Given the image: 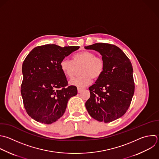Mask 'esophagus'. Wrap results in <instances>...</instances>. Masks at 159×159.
<instances>
[{
  "mask_svg": "<svg viewBox=\"0 0 159 159\" xmlns=\"http://www.w3.org/2000/svg\"><path fill=\"white\" fill-rule=\"evenodd\" d=\"M83 90V88H78V93H80Z\"/></svg>",
  "mask_w": 159,
  "mask_h": 159,
  "instance_id": "34e87169",
  "label": "esophagus"
}]
</instances>
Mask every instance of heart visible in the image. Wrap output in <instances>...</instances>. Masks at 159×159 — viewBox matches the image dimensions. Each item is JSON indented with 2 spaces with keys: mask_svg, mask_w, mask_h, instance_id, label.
I'll return each mask as SVG.
<instances>
[{
  "mask_svg": "<svg viewBox=\"0 0 159 159\" xmlns=\"http://www.w3.org/2000/svg\"><path fill=\"white\" fill-rule=\"evenodd\" d=\"M60 68L68 78L75 76L78 69L80 68V77L71 80L70 83L77 87H84L89 85L93 80L98 79L102 74L104 69V60L96 56L91 51L84 50L75 54L72 60L67 58H63L60 64Z\"/></svg>",
  "mask_w": 159,
  "mask_h": 159,
  "instance_id": "b5f03b06",
  "label": "heart"
}]
</instances>
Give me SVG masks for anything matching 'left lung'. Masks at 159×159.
I'll list each match as a JSON object with an SVG mask.
<instances>
[{
  "label": "left lung",
  "mask_w": 159,
  "mask_h": 159,
  "mask_svg": "<svg viewBox=\"0 0 159 159\" xmlns=\"http://www.w3.org/2000/svg\"><path fill=\"white\" fill-rule=\"evenodd\" d=\"M84 48L98 52L104 61L102 75L89 88L90 98L85 103L86 109L99 122H112L126 112L134 93L131 62L114 45L98 43Z\"/></svg>",
  "instance_id": "left-lung-1"
}]
</instances>
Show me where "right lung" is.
Wrapping results in <instances>:
<instances>
[{"label": "right lung", "mask_w": 159, "mask_h": 159, "mask_svg": "<svg viewBox=\"0 0 159 159\" xmlns=\"http://www.w3.org/2000/svg\"><path fill=\"white\" fill-rule=\"evenodd\" d=\"M80 47L48 44L34 48L22 65L21 94L24 107L32 119L50 124L65 113L68 100L77 88L68 86L60 62Z\"/></svg>", "instance_id": "add662e5"}]
</instances>
